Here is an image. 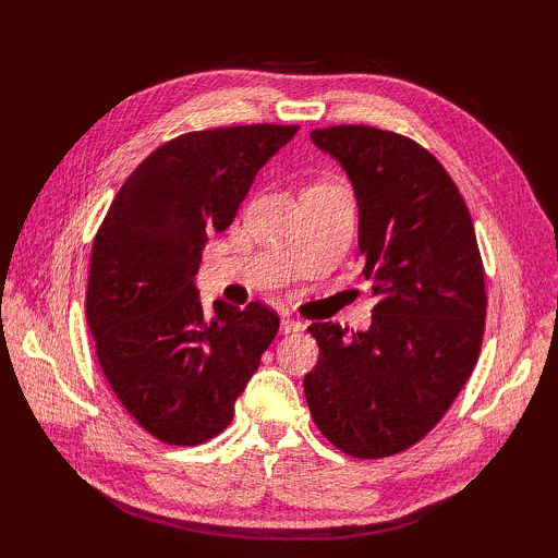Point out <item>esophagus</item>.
Wrapping results in <instances>:
<instances>
[{
	"label": "esophagus",
	"instance_id": "obj_1",
	"mask_svg": "<svg viewBox=\"0 0 558 558\" xmlns=\"http://www.w3.org/2000/svg\"><path fill=\"white\" fill-rule=\"evenodd\" d=\"M304 328L302 322H298V318H282L280 322V333H300V330Z\"/></svg>",
	"mask_w": 558,
	"mask_h": 558
}]
</instances>
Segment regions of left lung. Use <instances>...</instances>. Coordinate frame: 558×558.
I'll list each match as a JSON object with an SVG mask.
<instances>
[{
	"mask_svg": "<svg viewBox=\"0 0 558 558\" xmlns=\"http://www.w3.org/2000/svg\"><path fill=\"white\" fill-rule=\"evenodd\" d=\"M312 141L352 184L376 306L352 336L310 326L322 354L304 396L330 444L386 458L429 434L475 369L487 316L477 236L453 180L412 138L340 124Z\"/></svg>",
	"mask_w": 558,
	"mask_h": 558,
	"instance_id": "8db88e82",
	"label": "left lung"
}]
</instances>
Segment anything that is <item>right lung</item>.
<instances>
[{
	"mask_svg": "<svg viewBox=\"0 0 558 558\" xmlns=\"http://www.w3.org/2000/svg\"><path fill=\"white\" fill-rule=\"evenodd\" d=\"M294 134L252 124L172 138L129 174L93 242L86 316L98 362L126 412L165 444L218 436L278 333L280 318L258 302L206 310L194 278L208 236L230 228Z\"/></svg>",
	"mask_w": 558,
	"mask_h": 558,
	"instance_id": "right-lung-1",
	"label": "right lung"
}]
</instances>
